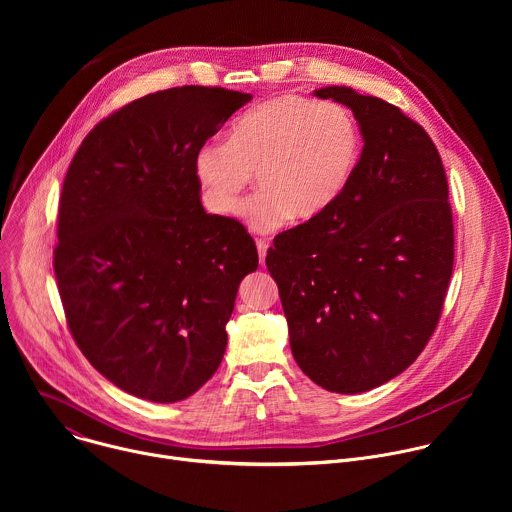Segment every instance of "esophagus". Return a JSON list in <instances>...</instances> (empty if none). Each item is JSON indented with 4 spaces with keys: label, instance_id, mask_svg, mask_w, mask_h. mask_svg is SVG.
Returning <instances> with one entry per match:
<instances>
[{
    "label": "esophagus",
    "instance_id": "34e87169",
    "mask_svg": "<svg viewBox=\"0 0 512 512\" xmlns=\"http://www.w3.org/2000/svg\"><path fill=\"white\" fill-rule=\"evenodd\" d=\"M267 249H269V241H265V239H257V251H259V263H261V265L265 263Z\"/></svg>",
    "mask_w": 512,
    "mask_h": 512
}]
</instances>
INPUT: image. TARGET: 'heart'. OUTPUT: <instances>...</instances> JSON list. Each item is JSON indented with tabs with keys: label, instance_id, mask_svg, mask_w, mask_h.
Instances as JSON below:
<instances>
[{
	"label": "heart",
	"instance_id": "b5f03b06",
	"mask_svg": "<svg viewBox=\"0 0 512 512\" xmlns=\"http://www.w3.org/2000/svg\"><path fill=\"white\" fill-rule=\"evenodd\" d=\"M362 131L354 113L336 101L281 95L245 111L227 141H206L194 154L192 172L204 206L235 212L251 182L259 190L239 214L249 229L269 233L291 221L322 214L346 188L360 158Z\"/></svg>",
	"mask_w": 512,
	"mask_h": 512
}]
</instances>
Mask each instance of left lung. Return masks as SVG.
<instances>
[{
    "label": "left lung",
    "instance_id": "left-lung-1",
    "mask_svg": "<svg viewBox=\"0 0 512 512\" xmlns=\"http://www.w3.org/2000/svg\"><path fill=\"white\" fill-rule=\"evenodd\" d=\"M352 109L362 154L344 192L273 239L298 367L332 393H364L401 375L440 322L454 269L448 178L425 129L350 87L314 91Z\"/></svg>",
    "mask_w": 512,
    "mask_h": 512
}]
</instances>
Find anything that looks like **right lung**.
Wrapping results in <instances>:
<instances>
[{"label": "right lung", "mask_w": 512, "mask_h": 512, "mask_svg": "<svg viewBox=\"0 0 512 512\" xmlns=\"http://www.w3.org/2000/svg\"><path fill=\"white\" fill-rule=\"evenodd\" d=\"M251 99L196 85L145 95L99 121L68 166L54 249L66 324L139 399L182 401L216 373L239 283L259 265L239 221L206 214L192 172Z\"/></svg>", "instance_id": "1"}]
</instances>
